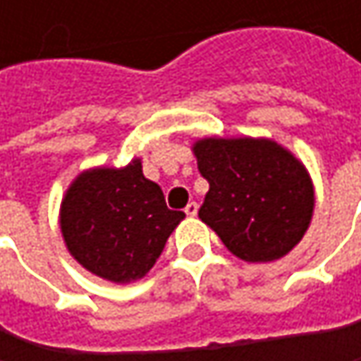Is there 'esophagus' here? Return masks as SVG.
I'll use <instances>...</instances> for the list:
<instances>
[{
    "label": "esophagus",
    "instance_id": "esophagus-1",
    "mask_svg": "<svg viewBox=\"0 0 361 361\" xmlns=\"http://www.w3.org/2000/svg\"><path fill=\"white\" fill-rule=\"evenodd\" d=\"M198 213V204L196 202H188V207H185V215L188 217H194Z\"/></svg>",
    "mask_w": 361,
    "mask_h": 361
}]
</instances>
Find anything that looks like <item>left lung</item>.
Returning a JSON list of instances; mask_svg holds the SVG:
<instances>
[{
  "instance_id": "1",
  "label": "left lung",
  "mask_w": 361,
  "mask_h": 361,
  "mask_svg": "<svg viewBox=\"0 0 361 361\" xmlns=\"http://www.w3.org/2000/svg\"><path fill=\"white\" fill-rule=\"evenodd\" d=\"M209 192L198 217L226 249L249 263L290 252L316 207L305 165L269 137H202L192 144Z\"/></svg>"
}]
</instances>
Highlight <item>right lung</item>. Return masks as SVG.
<instances>
[{
	"instance_id": "1",
	"label": "right lung",
	"mask_w": 361,
	"mask_h": 361,
	"mask_svg": "<svg viewBox=\"0 0 361 361\" xmlns=\"http://www.w3.org/2000/svg\"><path fill=\"white\" fill-rule=\"evenodd\" d=\"M183 217L167 209L161 185L144 178L142 159L81 171L60 202V232L68 252L114 284L144 278Z\"/></svg>"
}]
</instances>
